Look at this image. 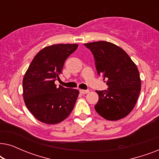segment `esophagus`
<instances>
[{
    "instance_id": "obj_1",
    "label": "esophagus",
    "mask_w": 159,
    "mask_h": 159,
    "mask_svg": "<svg viewBox=\"0 0 159 159\" xmlns=\"http://www.w3.org/2000/svg\"><path fill=\"white\" fill-rule=\"evenodd\" d=\"M89 90H80V92L82 93V94H87V93H89Z\"/></svg>"
}]
</instances>
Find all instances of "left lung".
<instances>
[{"instance_id":"1","label":"left lung","mask_w":159,"mask_h":159,"mask_svg":"<svg viewBox=\"0 0 159 159\" xmlns=\"http://www.w3.org/2000/svg\"><path fill=\"white\" fill-rule=\"evenodd\" d=\"M92 51L97 73L106 80L107 90H96L99 99L95 109L109 121L125 118L132 111L141 90L140 74L129 55L106 41L84 43Z\"/></svg>"}]
</instances>
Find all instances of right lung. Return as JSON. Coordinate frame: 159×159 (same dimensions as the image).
Masks as SVG:
<instances>
[{
	"label": "right lung",
	"instance_id": "1",
	"mask_svg": "<svg viewBox=\"0 0 159 159\" xmlns=\"http://www.w3.org/2000/svg\"><path fill=\"white\" fill-rule=\"evenodd\" d=\"M77 44H54L45 47L32 59L23 78V98L28 110L41 122L56 125L69 116L79 90L56 87L55 81L66 58Z\"/></svg>",
	"mask_w": 159,
	"mask_h": 159
}]
</instances>
